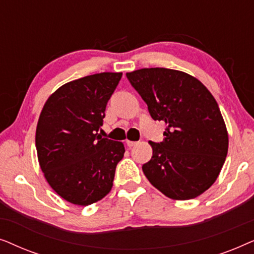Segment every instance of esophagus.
Returning <instances> with one entry per match:
<instances>
[{
    "instance_id": "34e87169",
    "label": "esophagus",
    "mask_w": 254,
    "mask_h": 254,
    "mask_svg": "<svg viewBox=\"0 0 254 254\" xmlns=\"http://www.w3.org/2000/svg\"><path fill=\"white\" fill-rule=\"evenodd\" d=\"M136 144H137V142H135V141H127V145L129 148L134 147V145H136Z\"/></svg>"
}]
</instances>
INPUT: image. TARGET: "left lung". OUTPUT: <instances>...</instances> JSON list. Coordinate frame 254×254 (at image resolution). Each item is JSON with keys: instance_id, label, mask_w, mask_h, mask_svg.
<instances>
[{"instance_id": "8db88e82", "label": "left lung", "mask_w": 254, "mask_h": 254, "mask_svg": "<svg viewBox=\"0 0 254 254\" xmlns=\"http://www.w3.org/2000/svg\"><path fill=\"white\" fill-rule=\"evenodd\" d=\"M154 120L164 121V138L149 142L142 165L154 187L173 200L199 196L215 183L228 154V131L216 100L193 76L168 68L127 72Z\"/></svg>"}]
</instances>
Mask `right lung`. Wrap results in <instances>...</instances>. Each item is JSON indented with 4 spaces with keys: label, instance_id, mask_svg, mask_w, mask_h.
<instances>
[{
    "label": "right lung",
    "instance_id": "obj_1",
    "mask_svg": "<svg viewBox=\"0 0 254 254\" xmlns=\"http://www.w3.org/2000/svg\"><path fill=\"white\" fill-rule=\"evenodd\" d=\"M121 76L100 72L65 83L41 111L36 130L38 161L50 186L68 202L89 206L112 189L125 147L98 131Z\"/></svg>",
    "mask_w": 254,
    "mask_h": 254
}]
</instances>
